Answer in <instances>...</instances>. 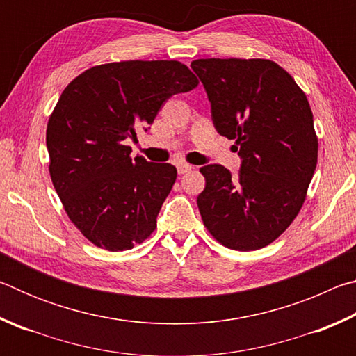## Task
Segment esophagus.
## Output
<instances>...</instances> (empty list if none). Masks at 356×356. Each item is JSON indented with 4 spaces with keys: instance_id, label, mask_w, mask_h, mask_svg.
<instances>
[{
    "instance_id": "34e87169",
    "label": "esophagus",
    "mask_w": 356,
    "mask_h": 356,
    "mask_svg": "<svg viewBox=\"0 0 356 356\" xmlns=\"http://www.w3.org/2000/svg\"><path fill=\"white\" fill-rule=\"evenodd\" d=\"M191 165H186V163H179L177 165V171H179V174H185V172H188V171H191Z\"/></svg>"
}]
</instances>
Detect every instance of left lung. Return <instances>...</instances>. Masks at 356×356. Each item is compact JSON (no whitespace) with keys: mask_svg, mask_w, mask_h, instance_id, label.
I'll return each mask as SVG.
<instances>
[{"mask_svg":"<svg viewBox=\"0 0 356 356\" xmlns=\"http://www.w3.org/2000/svg\"><path fill=\"white\" fill-rule=\"evenodd\" d=\"M216 131L236 140L237 176L201 168L197 207L210 234L227 248L259 250L286 231L303 206L317 165L314 119L293 78L268 59H196Z\"/></svg>","mask_w":356,"mask_h":356,"instance_id":"1","label":"left lung"}]
</instances>
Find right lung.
I'll use <instances>...</instances> for the list:
<instances>
[{"instance_id": "obj_1", "label": "right lung", "mask_w": 356, "mask_h": 356, "mask_svg": "<svg viewBox=\"0 0 356 356\" xmlns=\"http://www.w3.org/2000/svg\"><path fill=\"white\" fill-rule=\"evenodd\" d=\"M197 86L177 61H122L78 75L47 125L50 176L72 222L108 251L134 248L156 227L176 166L130 159L125 141L149 130L161 105Z\"/></svg>"}]
</instances>
